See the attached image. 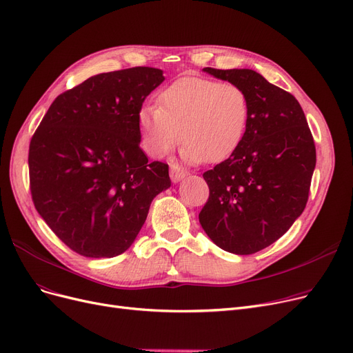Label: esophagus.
<instances>
[{"label":"esophagus","instance_id":"obj_1","mask_svg":"<svg viewBox=\"0 0 353 353\" xmlns=\"http://www.w3.org/2000/svg\"><path fill=\"white\" fill-rule=\"evenodd\" d=\"M186 174L188 173L183 170L181 167H179L177 164H172L170 165V179H172L173 183H179L181 179H185Z\"/></svg>","mask_w":353,"mask_h":353}]
</instances>
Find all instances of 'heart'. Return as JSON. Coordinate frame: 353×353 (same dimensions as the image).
<instances>
[{"mask_svg": "<svg viewBox=\"0 0 353 353\" xmlns=\"http://www.w3.org/2000/svg\"><path fill=\"white\" fill-rule=\"evenodd\" d=\"M248 118L250 101L241 86L186 76L163 89L159 106H143L137 121L150 156H167L181 137L186 143L181 157L196 164L232 156L243 140Z\"/></svg>", "mask_w": 353, "mask_h": 353, "instance_id": "obj_1", "label": "heart"}]
</instances>
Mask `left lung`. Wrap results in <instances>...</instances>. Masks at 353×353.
<instances>
[{
  "mask_svg": "<svg viewBox=\"0 0 353 353\" xmlns=\"http://www.w3.org/2000/svg\"><path fill=\"white\" fill-rule=\"evenodd\" d=\"M203 72L241 86L250 101L243 140L203 173L209 199L199 213L219 248L250 255L281 238L303 213L316 167V147L299 101L251 69Z\"/></svg>",
  "mask_w": 353,
  "mask_h": 353,
  "instance_id": "obj_1",
  "label": "left lung"
}]
</instances>
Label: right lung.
Returning a JSON list of instances; mask_svg holds the SVG:
<instances>
[{"instance_id":"obj_1","label":"right lung","mask_w":353,"mask_h":353,"mask_svg":"<svg viewBox=\"0 0 353 353\" xmlns=\"http://www.w3.org/2000/svg\"><path fill=\"white\" fill-rule=\"evenodd\" d=\"M164 81L156 68L99 73L59 95L28 150L34 206L70 250L89 258L125 252L150 205L168 189V165L140 148L139 112Z\"/></svg>"}]
</instances>
